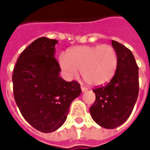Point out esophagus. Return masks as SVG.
Here are the masks:
<instances>
[{
    "label": "esophagus",
    "instance_id": "obj_1",
    "mask_svg": "<svg viewBox=\"0 0 150 150\" xmlns=\"http://www.w3.org/2000/svg\"><path fill=\"white\" fill-rule=\"evenodd\" d=\"M81 90L83 92V91H86L88 89H87V88H85L84 86H83V85H81Z\"/></svg>",
    "mask_w": 150,
    "mask_h": 150
}]
</instances>
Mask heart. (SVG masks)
Listing matches in <instances>:
<instances>
[{
  "label": "heart",
  "instance_id": "obj_1",
  "mask_svg": "<svg viewBox=\"0 0 150 150\" xmlns=\"http://www.w3.org/2000/svg\"><path fill=\"white\" fill-rule=\"evenodd\" d=\"M59 64L67 79H74L80 70L83 79L91 86H101L109 82L116 74L118 54L108 44L75 46L66 56L59 57Z\"/></svg>",
  "mask_w": 150,
  "mask_h": 150
}]
</instances>
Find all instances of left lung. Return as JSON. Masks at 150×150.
Wrapping results in <instances>:
<instances>
[{"instance_id":"obj_1","label":"left lung","mask_w":150,"mask_h":150,"mask_svg":"<svg viewBox=\"0 0 150 150\" xmlns=\"http://www.w3.org/2000/svg\"><path fill=\"white\" fill-rule=\"evenodd\" d=\"M118 54L116 74L105 86L95 88L96 100L90 108L92 119L105 129H115L129 117L139 92L138 67L131 50L116 41Z\"/></svg>"}]
</instances>
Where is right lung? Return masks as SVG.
I'll return each mask as SVG.
<instances>
[{
  "label": "right lung",
  "instance_id": "obj_1",
  "mask_svg": "<svg viewBox=\"0 0 150 150\" xmlns=\"http://www.w3.org/2000/svg\"><path fill=\"white\" fill-rule=\"evenodd\" d=\"M58 41L42 37L22 51L13 73V96L30 125L51 132L65 122L71 102L81 93L77 81H65L54 58Z\"/></svg>",
  "mask_w": 150,
  "mask_h": 150
}]
</instances>
